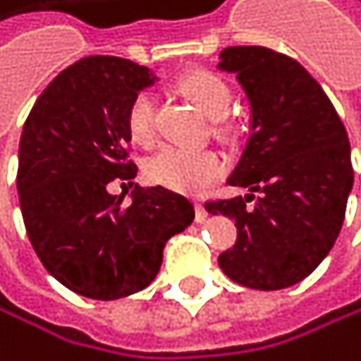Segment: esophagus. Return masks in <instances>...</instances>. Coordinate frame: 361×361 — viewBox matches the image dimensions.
Here are the masks:
<instances>
[{
    "label": "esophagus",
    "mask_w": 361,
    "mask_h": 361,
    "mask_svg": "<svg viewBox=\"0 0 361 361\" xmlns=\"http://www.w3.org/2000/svg\"><path fill=\"white\" fill-rule=\"evenodd\" d=\"M206 217H208V213H206V208H204V204L202 202H195V221H206Z\"/></svg>",
    "instance_id": "obj_1"
}]
</instances>
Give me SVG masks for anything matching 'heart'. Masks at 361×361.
<instances>
[{
	"instance_id": "b5f03b06",
	"label": "heart",
	"mask_w": 361,
	"mask_h": 361,
	"mask_svg": "<svg viewBox=\"0 0 361 361\" xmlns=\"http://www.w3.org/2000/svg\"><path fill=\"white\" fill-rule=\"evenodd\" d=\"M177 90L200 108L208 119H219L228 113L233 92L226 79L208 68H195L177 79ZM126 128L135 144L148 146L155 140V108L146 92H140L128 104ZM224 133V126H217ZM224 173V159L211 148L182 150L166 146L146 164V177L159 186L179 192H200Z\"/></svg>"
}]
</instances>
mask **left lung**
Returning <instances> with one entry per match:
<instances>
[{
	"label": "left lung",
	"mask_w": 361,
	"mask_h": 361,
	"mask_svg": "<svg viewBox=\"0 0 361 361\" xmlns=\"http://www.w3.org/2000/svg\"><path fill=\"white\" fill-rule=\"evenodd\" d=\"M219 59V71L235 73L246 90L253 117L228 177L250 192L204 204L237 226L219 269L246 288H288L317 269L342 231L353 188L348 135L326 92L293 57L231 46Z\"/></svg>",
	"instance_id": "8db88e82"
}]
</instances>
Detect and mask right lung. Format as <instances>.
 <instances>
[{
	"label": "right lung",
	"instance_id": "right-lung-1",
	"mask_svg": "<svg viewBox=\"0 0 361 361\" xmlns=\"http://www.w3.org/2000/svg\"><path fill=\"white\" fill-rule=\"evenodd\" d=\"M153 82L130 59L84 57L46 86L21 130L17 190L28 240L59 284L90 300L146 288L166 242L195 217L164 186H135L130 204L108 192L115 179L133 186L126 111Z\"/></svg>",
	"mask_w": 361,
	"mask_h": 361
}]
</instances>
